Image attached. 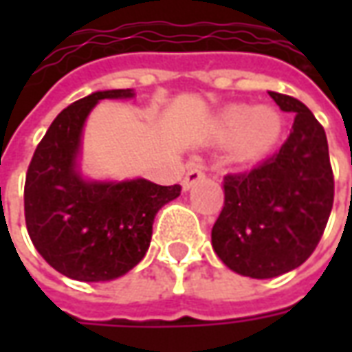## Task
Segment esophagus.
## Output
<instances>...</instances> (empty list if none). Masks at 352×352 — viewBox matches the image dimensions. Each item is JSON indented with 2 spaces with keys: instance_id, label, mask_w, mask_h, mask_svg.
Instances as JSON below:
<instances>
[{
  "instance_id": "esophagus-1",
  "label": "esophagus",
  "mask_w": 352,
  "mask_h": 352,
  "mask_svg": "<svg viewBox=\"0 0 352 352\" xmlns=\"http://www.w3.org/2000/svg\"><path fill=\"white\" fill-rule=\"evenodd\" d=\"M206 177V171H204V166L199 164V162H190L188 164V171H186V175L183 179V188L184 190H190L194 184L201 181Z\"/></svg>"
}]
</instances>
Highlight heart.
<instances>
[{"label":"heart","mask_w":352,"mask_h":352,"mask_svg":"<svg viewBox=\"0 0 352 352\" xmlns=\"http://www.w3.org/2000/svg\"><path fill=\"white\" fill-rule=\"evenodd\" d=\"M219 126L224 138L234 139L241 135L239 148L243 156L252 158L275 145L283 130V120L272 107L252 109L247 105H234L222 113Z\"/></svg>","instance_id":"1"}]
</instances>
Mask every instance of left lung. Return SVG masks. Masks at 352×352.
Here are the masks:
<instances>
[{
    "instance_id": "obj_1",
    "label": "left lung",
    "mask_w": 352,
    "mask_h": 352,
    "mask_svg": "<svg viewBox=\"0 0 352 352\" xmlns=\"http://www.w3.org/2000/svg\"><path fill=\"white\" fill-rule=\"evenodd\" d=\"M294 124L279 151L251 171L224 177V207L211 243L232 272L272 279L309 258L333 206L324 128L292 96L270 92Z\"/></svg>"
}]
</instances>
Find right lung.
Returning a JSON list of instances; mask_svg holds the SVG:
<instances>
[{
  "label": "right lung",
  "instance_id": "1",
  "mask_svg": "<svg viewBox=\"0 0 352 352\" xmlns=\"http://www.w3.org/2000/svg\"><path fill=\"white\" fill-rule=\"evenodd\" d=\"M128 90L94 92L65 107L30 162L24 217L32 243L56 272L75 280H111L138 265L153 237L156 213L181 194L146 179L85 181L77 169L80 133L100 100L131 98Z\"/></svg>",
  "mask_w": 352,
  "mask_h": 352
}]
</instances>
